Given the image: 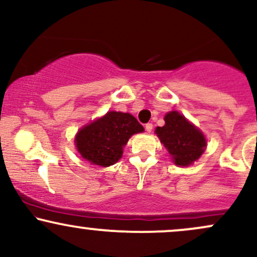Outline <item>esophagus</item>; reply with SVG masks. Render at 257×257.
Masks as SVG:
<instances>
[{"instance_id":"34e87169","label":"esophagus","mask_w":257,"mask_h":257,"mask_svg":"<svg viewBox=\"0 0 257 257\" xmlns=\"http://www.w3.org/2000/svg\"><path fill=\"white\" fill-rule=\"evenodd\" d=\"M145 129H146V132L151 133L152 129H153V124H152V123H147V124L145 125Z\"/></svg>"}]
</instances>
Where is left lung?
<instances>
[{"instance_id":"1","label":"left lung","mask_w":257,"mask_h":257,"mask_svg":"<svg viewBox=\"0 0 257 257\" xmlns=\"http://www.w3.org/2000/svg\"><path fill=\"white\" fill-rule=\"evenodd\" d=\"M166 124L156 128V134L176 166L188 167L204 152L206 140L204 134L188 122L178 111L168 112Z\"/></svg>"}]
</instances>
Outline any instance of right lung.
I'll return each instance as SVG.
<instances>
[{
    "label": "right lung",
    "instance_id": "obj_1",
    "mask_svg": "<svg viewBox=\"0 0 257 257\" xmlns=\"http://www.w3.org/2000/svg\"><path fill=\"white\" fill-rule=\"evenodd\" d=\"M143 132L144 126L131 113L108 111L101 118L79 129L75 143L85 161L110 167L122 157L129 138Z\"/></svg>",
    "mask_w": 257,
    "mask_h": 257
}]
</instances>
